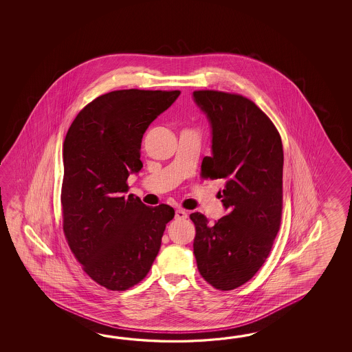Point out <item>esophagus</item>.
Segmentation results:
<instances>
[{
    "label": "esophagus",
    "instance_id": "1",
    "mask_svg": "<svg viewBox=\"0 0 352 352\" xmlns=\"http://www.w3.org/2000/svg\"><path fill=\"white\" fill-rule=\"evenodd\" d=\"M175 217H176V220H185V219L187 217V212L185 211V210H176Z\"/></svg>",
    "mask_w": 352,
    "mask_h": 352
}]
</instances>
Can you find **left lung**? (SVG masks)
Instances as JSON below:
<instances>
[{"instance_id": "obj_1", "label": "left lung", "mask_w": 352, "mask_h": 352, "mask_svg": "<svg viewBox=\"0 0 352 352\" xmlns=\"http://www.w3.org/2000/svg\"><path fill=\"white\" fill-rule=\"evenodd\" d=\"M194 100L211 126V156L204 179L225 182L220 199L228 214L209 224L190 217L194 254L202 278L220 291L247 283L268 258L277 236L283 199V146L277 128L250 99L217 90H196Z\"/></svg>"}]
</instances>
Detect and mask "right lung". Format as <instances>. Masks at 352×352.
I'll return each instance as SVG.
<instances>
[{"label": "right lung", "mask_w": 352, "mask_h": 352, "mask_svg": "<svg viewBox=\"0 0 352 352\" xmlns=\"http://www.w3.org/2000/svg\"><path fill=\"white\" fill-rule=\"evenodd\" d=\"M179 90H114L85 105L64 141L63 229L75 258L98 285L126 291L150 272L175 210L127 194L142 168L141 143Z\"/></svg>", "instance_id": "1"}]
</instances>
